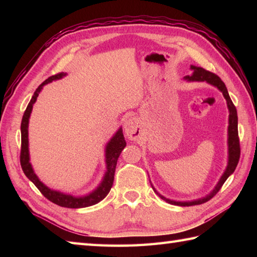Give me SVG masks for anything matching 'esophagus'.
Instances as JSON below:
<instances>
[{
	"mask_svg": "<svg viewBox=\"0 0 257 257\" xmlns=\"http://www.w3.org/2000/svg\"><path fill=\"white\" fill-rule=\"evenodd\" d=\"M123 128L125 136H127L130 140H137L140 137L139 122L136 118H129L125 120Z\"/></svg>",
	"mask_w": 257,
	"mask_h": 257,
	"instance_id": "esophagus-1",
	"label": "esophagus"
}]
</instances>
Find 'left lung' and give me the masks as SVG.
<instances>
[{
  "label": "left lung",
  "instance_id": "8db88e82",
  "mask_svg": "<svg viewBox=\"0 0 257 257\" xmlns=\"http://www.w3.org/2000/svg\"><path fill=\"white\" fill-rule=\"evenodd\" d=\"M190 69L192 70V74L184 76L183 79L188 81H205V83L214 86L215 88L219 89L226 100L228 113H230L228 114V127H227V166L225 168L224 172H223V174L221 176L219 182H217L214 187V189H213L209 194L203 196V198L192 200V201H176V200L168 199L166 196H163L162 194L158 192L150 181L152 189H154L155 193L159 196V198H161L163 201L168 202V203L173 204V205H179V206L198 205V204L205 203V202L211 200L213 196L219 192V190L221 189L223 183L226 181V179L231 176V174L234 172V170H235L239 160V154H241V149H239V141H238V132H237L236 108L233 105L230 95H228V91L225 87V84L223 83L219 76H216L215 74H213L211 72H207V70L203 69L202 67L191 65Z\"/></svg>",
  "mask_w": 257,
  "mask_h": 257
}]
</instances>
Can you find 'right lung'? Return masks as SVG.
Returning <instances> with one entry per match:
<instances>
[{
  "mask_svg": "<svg viewBox=\"0 0 257 257\" xmlns=\"http://www.w3.org/2000/svg\"><path fill=\"white\" fill-rule=\"evenodd\" d=\"M67 74L66 73H59L57 75L51 76L48 77L44 83H42L38 88L35 90L34 95H33L32 99L27 106L26 110L22 118L21 123V135H22V148H21V167L23 169V172L25 176L29 178V180L35 184V187L41 191L42 194L47 198L53 203H55L59 206L63 207H69V209H80V207H87L91 206L94 204H97L98 202H100L102 199H105L107 194L110 191L112 183H113V176L114 171H116L117 160L121 154V151L125 147V140L122 134V128L120 127L110 140L108 141L105 147V163H106V171L103 177L101 179L100 183L97 185L95 190H92L91 192L84 194V195H73L69 193H64L61 191L54 190L48 188L46 184L43 183L40 178L36 176L34 169L32 167V163L30 162V149H29V123H30V117L33 110V105L37 100V97L42 91L43 87L46 84L52 83L53 80H58L65 77Z\"/></svg>",
  "mask_w": 257,
  "mask_h": 257,
  "instance_id": "add662e5",
  "label": "right lung"
}]
</instances>
